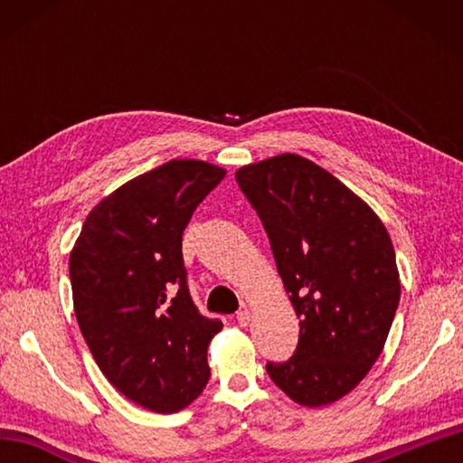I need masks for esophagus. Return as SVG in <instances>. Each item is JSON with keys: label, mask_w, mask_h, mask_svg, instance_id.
<instances>
[{"label": "esophagus", "mask_w": 463, "mask_h": 463, "mask_svg": "<svg viewBox=\"0 0 463 463\" xmlns=\"http://www.w3.org/2000/svg\"><path fill=\"white\" fill-rule=\"evenodd\" d=\"M249 320H250V312H249V310H241L239 315H237V323H239L241 326H247Z\"/></svg>", "instance_id": "obj_1"}]
</instances>
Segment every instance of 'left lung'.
Segmentation results:
<instances>
[{"label": "left lung", "mask_w": 463, "mask_h": 463, "mask_svg": "<svg viewBox=\"0 0 463 463\" xmlns=\"http://www.w3.org/2000/svg\"><path fill=\"white\" fill-rule=\"evenodd\" d=\"M237 184L300 318L294 355L265 370L298 404L339 401L380 357L401 300L386 226L339 179L292 153L241 167Z\"/></svg>", "instance_id": "obj_1"}]
</instances>
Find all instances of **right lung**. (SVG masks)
I'll return each mask as SVG.
<instances>
[{"label": "right lung", "mask_w": 463, "mask_h": 463, "mask_svg": "<svg viewBox=\"0 0 463 463\" xmlns=\"http://www.w3.org/2000/svg\"><path fill=\"white\" fill-rule=\"evenodd\" d=\"M226 171L174 159L101 200L69 257L75 317L112 386L153 412L185 409L210 380L218 318L195 307L182 234Z\"/></svg>", "instance_id": "right-lung-1"}]
</instances>
